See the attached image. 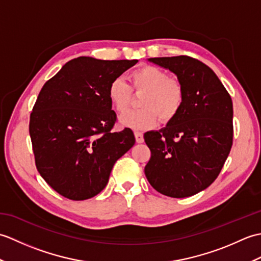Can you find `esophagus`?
Segmentation results:
<instances>
[{
    "label": "esophagus",
    "mask_w": 261,
    "mask_h": 261,
    "mask_svg": "<svg viewBox=\"0 0 261 261\" xmlns=\"http://www.w3.org/2000/svg\"><path fill=\"white\" fill-rule=\"evenodd\" d=\"M135 137H136V140L138 143H142L143 141H145V139H143V135L139 131L135 132Z\"/></svg>",
    "instance_id": "esophagus-1"
}]
</instances>
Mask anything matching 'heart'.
<instances>
[{
	"label": "heart",
	"mask_w": 261,
	"mask_h": 261,
	"mask_svg": "<svg viewBox=\"0 0 261 261\" xmlns=\"http://www.w3.org/2000/svg\"><path fill=\"white\" fill-rule=\"evenodd\" d=\"M131 87L142 92L139 105L141 109L129 111L120 118V123L134 130H147L158 123V116L167 122L175 118L181 108L182 87L179 82L169 79L164 70L154 66H142L129 74ZM108 96L118 112H124L131 103V90L125 83L115 79L110 83Z\"/></svg>",
	"instance_id": "obj_1"
}]
</instances>
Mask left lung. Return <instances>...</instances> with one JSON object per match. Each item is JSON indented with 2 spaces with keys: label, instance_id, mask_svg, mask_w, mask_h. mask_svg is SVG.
I'll return each mask as SVG.
<instances>
[{
  "label": "left lung",
  "instance_id": "8db88e82",
  "mask_svg": "<svg viewBox=\"0 0 261 261\" xmlns=\"http://www.w3.org/2000/svg\"><path fill=\"white\" fill-rule=\"evenodd\" d=\"M168 69L182 87L181 108L145 141L151 158L148 181L166 196L182 198L204 191L219 176L233 138V105L225 87L208 66L188 56L149 58Z\"/></svg>",
  "mask_w": 261,
  "mask_h": 261
}]
</instances>
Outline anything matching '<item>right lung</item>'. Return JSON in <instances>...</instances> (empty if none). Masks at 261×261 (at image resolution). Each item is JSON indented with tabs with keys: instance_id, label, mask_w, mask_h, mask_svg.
Wrapping results in <instances>:
<instances>
[{
	"instance_id": "right-lung-1",
	"label": "right lung",
	"mask_w": 261,
	"mask_h": 261,
	"mask_svg": "<svg viewBox=\"0 0 261 261\" xmlns=\"http://www.w3.org/2000/svg\"><path fill=\"white\" fill-rule=\"evenodd\" d=\"M138 60L79 57L41 88L30 115L36 166L64 197L84 201L104 190L116 160L134 147L129 127L112 132L110 83Z\"/></svg>"
}]
</instances>
